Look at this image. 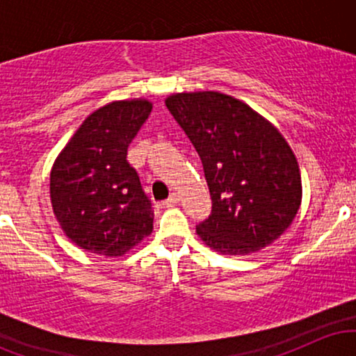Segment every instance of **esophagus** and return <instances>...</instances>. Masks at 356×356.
I'll return each instance as SVG.
<instances>
[{
  "label": "esophagus",
  "mask_w": 356,
  "mask_h": 356,
  "mask_svg": "<svg viewBox=\"0 0 356 356\" xmlns=\"http://www.w3.org/2000/svg\"><path fill=\"white\" fill-rule=\"evenodd\" d=\"M177 202H179V195L177 194H172L169 199H167V201H164V206L165 207H172Z\"/></svg>",
  "instance_id": "obj_1"
}]
</instances>
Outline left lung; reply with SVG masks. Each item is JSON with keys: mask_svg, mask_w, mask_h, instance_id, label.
Listing matches in <instances>:
<instances>
[{"mask_svg": "<svg viewBox=\"0 0 356 356\" xmlns=\"http://www.w3.org/2000/svg\"><path fill=\"white\" fill-rule=\"evenodd\" d=\"M165 107L201 157L212 197L195 227L207 248L246 256L291 226L303 197L298 161L268 118L226 93H172Z\"/></svg>", "mask_w": 356, "mask_h": 356, "instance_id": "obj_1", "label": "left lung"}]
</instances>
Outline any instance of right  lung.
Listing matches in <instances>:
<instances>
[{
	"mask_svg": "<svg viewBox=\"0 0 356 356\" xmlns=\"http://www.w3.org/2000/svg\"><path fill=\"white\" fill-rule=\"evenodd\" d=\"M152 112L147 99L113 100L85 118L55 159L51 209L75 246L125 256L154 229V211L127 147Z\"/></svg>",
	"mask_w": 356,
	"mask_h": 356,
	"instance_id": "1",
	"label": "right lung"
}]
</instances>
